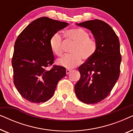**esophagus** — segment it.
Wrapping results in <instances>:
<instances>
[{"mask_svg":"<svg viewBox=\"0 0 133 133\" xmlns=\"http://www.w3.org/2000/svg\"><path fill=\"white\" fill-rule=\"evenodd\" d=\"M71 72V70H69V69H66V74H68Z\"/></svg>","mask_w":133,"mask_h":133,"instance_id":"34e87169","label":"esophagus"}]
</instances>
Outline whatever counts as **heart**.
Wrapping results in <instances>:
<instances>
[{
    "instance_id": "1",
    "label": "heart",
    "mask_w": 133,
    "mask_h": 133,
    "mask_svg": "<svg viewBox=\"0 0 133 133\" xmlns=\"http://www.w3.org/2000/svg\"><path fill=\"white\" fill-rule=\"evenodd\" d=\"M64 37L68 42H73L71 52L58 59L57 63L66 68H74L81 64L82 58L87 61L95 53L97 43L95 39L90 37V33L82 28H72L66 30ZM64 41L62 36L58 32L54 33L50 39L51 50L56 55L61 56L63 51Z\"/></svg>"
}]
</instances>
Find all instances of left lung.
<instances>
[{
    "label": "left lung",
    "mask_w": 133,
    "mask_h": 133,
    "mask_svg": "<svg viewBox=\"0 0 133 133\" xmlns=\"http://www.w3.org/2000/svg\"><path fill=\"white\" fill-rule=\"evenodd\" d=\"M76 24L89 29L97 43L94 55L78 68L81 78L74 86L80 101L94 104L109 95L119 79L122 60L119 40L113 29L101 20Z\"/></svg>",
    "instance_id": "1"
}]
</instances>
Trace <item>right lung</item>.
Returning a JSON list of instances; mask_svg holds the SVG:
<instances>
[{"mask_svg":"<svg viewBox=\"0 0 133 133\" xmlns=\"http://www.w3.org/2000/svg\"><path fill=\"white\" fill-rule=\"evenodd\" d=\"M68 23L47 17L30 23L15 42L12 66L13 81L20 94L32 103L45 102L55 92L60 80L66 76L65 67L53 65L50 39Z\"/></svg>","mask_w":133,"mask_h":133,"instance_id":"obj_1","label":"right lung"}]
</instances>
